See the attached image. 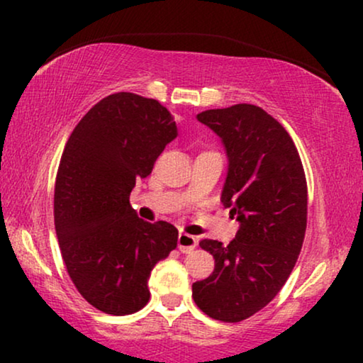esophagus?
I'll return each mask as SVG.
<instances>
[{"label":"esophagus","instance_id":"1","mask_svg":"<svg viewBox=\"0 0 363 363\" xmlns=\"http://www.w3.org/2000/svg\"><path fill=\"white\" fill-rule=\"evenodd\" d=\"M196 245H198V240L195 236L186 235V233H180V236H178V250L185 252V255L195 250Z\"/></svg>","mask_w":363,"mask_h":363}]
</instances>
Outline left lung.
<instances>
[{
  "label": "left lung",
  "mask_w": 363,
  "mask_h": 363,
  "mask_svg": "<svg viewBox=\"0 0 363 363\" xmlns=\"http://www.w3.org/2000/svg\"><path fill=\"white\" fill-rule=\"evenodd\" d=\"M196 118L226 148L221 203L240 230L228 246L200 241L215 271L193 282V299L211 319L241 322L269 304L294 269L307 226L306 173L289 133L261 107L236 104Z\"/></svg>",
  "instance_id": "1"
}]
</instances>
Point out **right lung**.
I'll return each mask as SVG.
<instances>
[{
	"instance_id": "right-lung-1",
	"label": "right lung",
	"mask_w": 363,
	"mask_h": 363,
	"mask_svg": "<svg viewBox=\"0 0 363 363\" xmlns=\"http://www.w3.org/2000/svg\"><path fill=\"white\" fill-rule=\"evenodd\" d=\"M178 135L155 99L117 92L97 102L64 147L54 186V226L76 289L112 315L150 299L153 266L177 247L178 230L137 216L128 196Z\"/></svg>"
}]
</instances>
